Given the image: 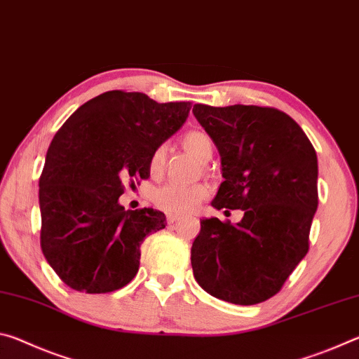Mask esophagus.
I'll use <instances>...</instances> for the list:
<instances>
[{
    "mask_svg": "<svg viewBox=\"0 0 359 359\" xmlns=\"http://www.w3.org/2000/svg\"><path fill=\"white\" fill-rule=\"evenodd\" d=\"M179 215H172V214H168L166 215V222H168V224H172L174 222H177L179 220Z\"/></svg>",
    "mask_w": 359,
    "mask_h": 359,
    "instance_id": "esophagus-1",
    "label": "esophagus"
}]
</instances>
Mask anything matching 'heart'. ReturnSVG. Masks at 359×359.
Segmentation results:
<instances>
[{
	"mask_svg": "<svg viewBox=\"0 0 359 359\" xmlns=\"http://www.w3.org/2000/svg\"><path fill=\"white\" fill-rule=\"evenodd\" d=\"M182 145L196 158L208 161L214 154V142H212L208 133L201 130H190L182 136ZM166 160V145L161 144L151 151L149 160V169L151 174H158L163 169ZM209 187L203 184L196 185H180V184H166L158 188L154 193V203L158 209L168 212L172 215H184L194 212L199 204L209 196Z\"/></svg>",
	"mask_w": 359,
	"mask_h": 359,
	"instance_id": "1",
	"label": "heart"
}]
</instances>
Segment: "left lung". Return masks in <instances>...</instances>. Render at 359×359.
<instances>
[{
  "label": "left lung",
  "mask_w": 359,
  "mask_h": 359,
  "mask_svg": "<svg viewBox=\"0 0 359 359\" xmlns=\"http://www.w3.org/2000/svg\"><path fill=\"white\" fill-rule=\"evenodd\" d=\"M222 156L224 180L212 205L244 210L233 224L201 220L191 245L196 282L218 299H269L309 252L318 205L317 154L288 114L267 106L194 104Z\"/></svg>",
  "instance_id": "1"
}]
</instances>
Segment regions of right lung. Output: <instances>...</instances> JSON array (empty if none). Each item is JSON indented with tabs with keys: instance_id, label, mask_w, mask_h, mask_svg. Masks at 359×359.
<instances>
[{
	"instance_id": "obj_1",
	"label": "right lung",
	"mask_w": 359,
	"mask_h": 359,
	"mask_svg": "<svg viewBox=\"0 0 359 359\" xmlns=\"http://www.w3.org/2000/svg\"><path fill=\"white\" fill-rule=\"evenodd\" d=\"M190 109L111 90L79 107L53 136L39 177L41 248L69 288L111 293L135 278L141 244L166 226V217L125 210L118 198L126 184L149 179L151 151Z\"/></svg>"
}]
</instances>
